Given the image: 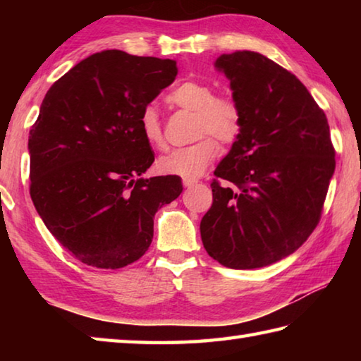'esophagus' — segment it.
I'll return each mask as SVG.
<instances>
[{"label":"esophagus","instance_id":"esophagus-1","mask_svg":"<svg viewBox=\"0 0 361 361\" xmlns=\"http://www.w3.org/2000/svg\"><path fill=\"white\" fill-rule=\"evenodd\" d=\"M194 185H197V180H194V178H183V186H185V188H192Z\"/></svg>","mask_w":361,"mask_h":361}]
</instances>
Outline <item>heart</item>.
<instances>
[{
  "mask_svg": "<svg viewBox=\"0 0 361 361\" xmlns=\"http://www.w3.org/2000/svg\"><path fill=\"white\" fill-rule=\"evenodd\" d=\"M170 105L180 106L195 113L194 137H204L185 148L167 151L157 159V169L166 175H176L183 178H195L202 175L209 164L218 154L219 143H232L240 132V109L237 103L224 95H215L209 82L199 79H186L167 95ZM140 132L145 142L152 148H161L164 135L157 109L148 105L142 109L138 118Z\"/></svg>",
  "mask_w": 361,
  "mask_h": 361,
  "instance_id": "heart-1",
  "label": "heart"
}]
</instances>
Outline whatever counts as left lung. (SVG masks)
<instances>
[{
	"mask_svg": "<svg viewBox=\"0 0 361 361\" xmlns=\"http://www.w3.org/2000/svg\"><path fill=\"white\" fill-rule=\"evenodd\" d=\"M240 109V132L212 183L213 204L200 221L202 243L231 269L274 264L319 224L334 149L325 113L299 79L259 52L215 60Z\"/></svg>",
	"mask_w": 361,
	"mask_h": 361,
	"instance_id": "1",
	"label": "left lung"
}]
</instances>
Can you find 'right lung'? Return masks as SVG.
Returning a JSON list of instances; mask_svg holds the SVG:
<instances>
[{"label":"right lung","instance_id":"add662e5","mask_svg":"<svg viewBox=\"0 0 361 361\" xmlns=\"http://www.w3.org/2000/svg\"><path fill=\"white\" fill-rule=\"evenodd\" d=\"M178 75L170 59L111 49L52 84L30 130V195L46 228L87 266L142 258L154 215L183 191L176 175L143 178L154 152L140 132L145 106Z\"/></svg>","mask_w":361,"mask_h":361}]
</instances>
